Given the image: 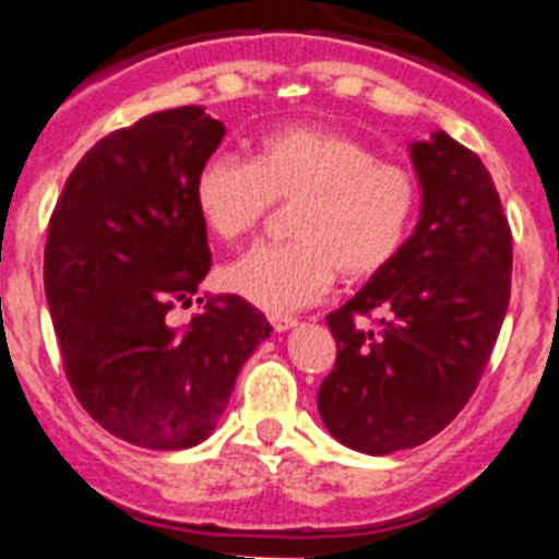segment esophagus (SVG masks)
<instances>
[{
  "mask_svg": "<svg viewBox=\"0 0 559 559\" xmlns=\"http://www.w3.org/2000/svg\"><path fill=\"white\" fill-rule=\"evenodd\" d=\"M269 322H271V328L276 330V333H285V330H290V328H296V324H299L294 316H283V313H271Z\"/></svg>",
  "mask_w": 559,
  "mask_h": 559,
  "instance_id": "34e87169",
  "label": "esophagus"
}]
</instances>
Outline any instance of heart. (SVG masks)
I'll use <instances>...</instances> for the list:
<instances>
[{"label": "heart", "instance_id": "obj_1", "mask_svg": "<svg viewBox=\"0 0 559 559\" xmlns=\"http://www.w3.org/2000/svg\"><path fill=\"white\" fill-rule=\"evenodd\" d=\"M192 195L206 229L226 243L251 235L274 204H294V240L254 246L224 271L226 288L265 310L319 302L338 271L349 283L383 271L419 212V181L408 167L324 126L263 133L251 162L212 153Z\"/></svg>", "mask_w": 559, "mask_h": 559}]
</instances>
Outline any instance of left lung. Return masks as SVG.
I'll return each mask as SVG.
<instances>
[{"label":"left lung","mask_w":559,"mask_h":559,"mask_svg":"<svg viewBox=\"0 0 559 559\" xmlns=\"http://www.w3.org/2000/svg\"><path fill=\"white\" fill-rule=\"evenodd\" d=\"M412 162L417 229L328 316L338 353L319 414L341 445L369 456L423 445L462 412L510 308L512 231L487 167L445 131L412 142ZM372 312L379 328L358 329Z\"/></svg>","instance_id":"left-lung-1"}]
</instances>
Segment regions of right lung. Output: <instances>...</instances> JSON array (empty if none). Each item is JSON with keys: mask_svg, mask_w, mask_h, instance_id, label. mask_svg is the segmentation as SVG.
Returning a JSON list of instances; mask_svg holds the SVG:
<instances>
[{"mask_svg": "<svg viewBox=\"0 0 559 559\" xmlns=\"http://www.w3.org/2000/svg\"><path fill=\"white\" fill-rule=\"evenodd\" d=\"M224 133L201 106L147 114L86 151L49 218L44 290L69 386L136 448L204 442L271 333L235 294L206 299L185 328L167 319L212 265L192 185Z\"/></svg>", "mask_w": 559, "mask_h": 559, "instance_id": "right-lung-1", "label": "right lung"}]
</instances>
